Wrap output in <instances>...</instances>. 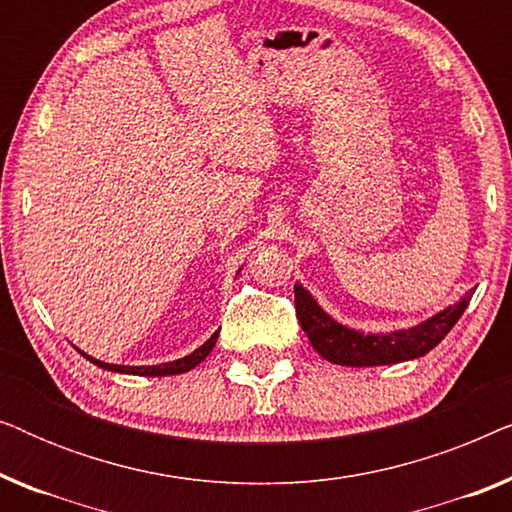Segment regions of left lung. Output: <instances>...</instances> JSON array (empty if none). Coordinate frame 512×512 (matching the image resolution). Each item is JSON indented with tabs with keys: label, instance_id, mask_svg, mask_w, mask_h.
<instances>
[{
	"label": "left lung",
	"instance_id": "left-lung-1",
	"mask_svg": "<svg viewBox=\"0 0 512 512\" xmlns=\"http://www.w3.org/2000/svg\"><path fill=\"white\" fill-rule=\"evenodd\" d=\"M293 291H296L298 321L307 333V340H310L314 352L324 356L326 361L352 368L391 366V363L412 361L429 354L452 331V326L464 314L475 293V289L466 291V296L459 303L447 305L445 310H440L412 328H401V331L391 333H361L349 326H342L340 321H335L331 314L324 312V307L317 303V298L303 284L296 282Z\"/></svg>",
	"mask_w": 512,
	"mask_h": 512
}]
</instances>
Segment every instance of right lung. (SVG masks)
Wrapping results in <instances>:
<instances>
[{
	"label": "right lung",
	"instance_id": "right-lung-1",
	"mask_svg": "<svg viewBox=\"0 0 512 512\" xmlns=\"http://www.w3.org/2000/svg\"><path fill=\"white\" fill-rule=\"evenodd\" d=\"M240 272V270H237ZM216 338H219V331L212 333V338H209L205 345H200L195 352H191L184 359H177V361H167V363H158V366H118V363H104L100 359H93V356H88L86 352H81V356H86L90 363H95L97 368H104V370H111V373H125V375H139V377H165V375H179V373H188V370H193L198 363H202L212 352L214 345H216Z\"/></svg>",
	"mask_w": 512,
	"mask_h": 512
}]
</instances>
